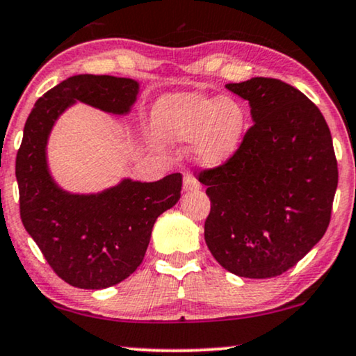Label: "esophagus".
Here are the masks:
<instances>
[{
    "label": "esophagus",
    "mask_w": 356,
    "mask_h": 356,
    "mask_svg": "<svg viewBox=\"0 0 356 356\" xmlns=\"http://www.w3.org/2000/svg\"><path fill=\"white\" fill-rule=\"evenodd\" d=\"M183 189L184 191H197V189H200V183H197V179L193 177H184Z\"/></svg>",
    "instance_id": "1"
}]
</instances>
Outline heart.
Returning <instances> with one entry per match:
<instances>
[{"label":"heart","instance_id":"1","mask_svg":"<svg viewBox=\"0 0 356 356\" xmlns=\"http://www.w3.org/2000/svg\"><path fill=\"white\" fill-rule=\"evenodd\" d=\"M159 136L172 144H193L202 168L224 167L237 154L245 132V113L234 99L202 93L165 95L152 111Z\"/></svg>","mask_w":356,"mask_h":356}]
</instances>
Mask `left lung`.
<instances>
[{"label":"left lung","mask_w":356,"mask_h":356,"mask_svg":"<svg viewBox=\"0 0 356 356\" xmlns=\"http://www.w3.org/2000/svg\"><path fill=\"white\" fill-rule=\"evenodd\" d=\"M248 101L253 126L224 167L201 172L211 212L204 238L230 273L263 280L293 268L330 222L339 170L324 116L275 78L225 85Z\"/></svg>","instance_id":"left-lung-1"}]
</instances>
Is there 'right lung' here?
Instances as JSON below:
<instances>
[{"label":"right lung","mask_w":356,"mask_h":356,"mask_svg":"<svg viewBox=\"0 0 356 356\" xmlns=\"http://www.w3.org/2000/svg\"><path fill=\"white\" fill-rule=\"evenodd\" d=\"M140 85L132 78L76 75L37 99L16 159L21 220L52 270L68 284L103 289L144 260L156 218L181 196V175L159 181L122 178L98 193H70L49 168L47 144L58 118L76 103L127 116Z\"/></svg>","instance_id":"1"}]
</instances>
